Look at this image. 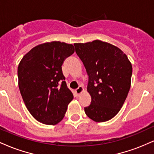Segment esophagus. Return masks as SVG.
I'll return each mask as SVG.
<instances>
[{
  "mask_svg": "<svg viewBox=\"0 0 154 154\" xmlns=\"http://www.w3.org/2000/svg\"><path fill=\"white\" fill-rule=\"evenodd\" d=\"M84 91V88H83L82 86H79L78 88L75 90V93H77V95H79L80 93H82V92Z\"/></svg>",
  "mask_w": 154,
  "mask_h": 154,
  "instance_id": "obj_1",
  "label": "esophagus"
}]
</instances>
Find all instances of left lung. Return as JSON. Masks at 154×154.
Wrapping results in <instances>:
<instances>
[{
    "instance_id": "obj_1",
    "label": "left lung",
    "mask_w": 154,
    "mask_h": 154,
    "mask_svg": "<svg viewBox=\"0 0 154 154\" xmlns=\"http://www.w3.org/2000/svg\"><path fill=\"white\" fill-rule=\"evenodd\" d=\"M75 52L88 75L91 104L85 107L96 122L112 119L122 107L131 85L132 67L119 48L100 40L75 43Z\"/></svg>"
}]
</instances>
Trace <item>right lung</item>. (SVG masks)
<instances>
[{"label": "right lung", "instance_id": "right-lung-1", "mask_svg": "<svg viewBox=\"0 0 154 154\" xmlns=\"http://www.w3.org/2000/svg\"><path fill=\"white\" fill-rule=\"evenodd\" d=\"M75 52L72 44L54 41L33 48L18 66L19 88L26 109L37 121L54 125L73 99L61 66Z\"/></svg>", "mask_w": 154, "mask_h": 154}]
</instances>
